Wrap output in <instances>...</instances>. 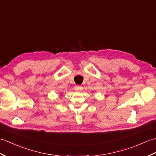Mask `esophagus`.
I'll return each instance as SVG.
<instances>
[{
  "instance_id": "1",
  "label": "esophagus",
  "mask_w": 156,
  "mask_h": 156,
  "mask_svg": "<svg viewBox=\"0 0 156 156\" xmlns=\"http://www.w3.org/2000/svg\"><path fill=\"white\" fill-rule=\"evenodd\" d=\"M82 87L81 86H76L74 87V90H76V91H81V90H82Z\"/></svg>"
}]
</instances>
